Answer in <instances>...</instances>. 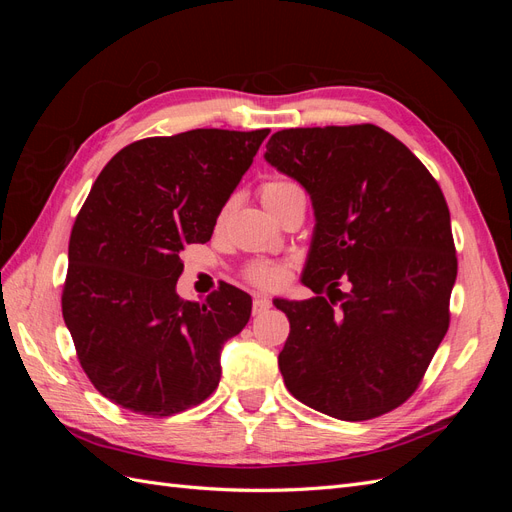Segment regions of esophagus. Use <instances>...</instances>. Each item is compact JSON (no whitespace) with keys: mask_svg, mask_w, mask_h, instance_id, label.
<instances>
[{"mask_svg":"<svg viewBox=\"0 0 512 512\" xmlns=\"http://www.w3.org/2000/svg\"><path fill=\"white\" fill-rule=\"evenodd\" d=\"M271 307V301L267 299V297H254V305H252V312H254V316H260V314H265L267 309Z\"/></svg>","mask_w":512,"mask_h":512,"instance_id":"1","label":"esophagus"}]
</instances>
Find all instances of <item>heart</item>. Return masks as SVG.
<instances>
[{
  "label": "heart",
  "mask_w": 512,
  "mask_h": 512,
  "mask_svg": "<svg viewBox=\"0 0 512 512\" xmlns=\"http://www.w3.org/2000/svg\"><path fill=\"white\" fill-rule=\"evenodd\" d=\"M292 188V183L286 181H269L262 185L260 196H262V203H267V200L275 198L277 194H282L284 190ZM247 277L262 288H273L284 280V267L282 265H275V262H262V265H254L250 271H247Z\"/></svg>",
  "instance_id": "heart-1"
}]
</instances>
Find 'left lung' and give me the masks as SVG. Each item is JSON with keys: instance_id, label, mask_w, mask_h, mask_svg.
Returning a JSON list of instances; mask_svg holds the SVG:
<instances>
[{"instance_id": "8db88e82", "label": "left lung", "mask_w": 512, "mask_h": 512, "mask_svg": "<svg viewBox=\"0 0 512 512\" xmlns=\"http://www.w3.org/2000/svg\"><path fill=\"white\" fill-rule=\"evenodd\" d=\"M265 160L303 185L316 218L301 275L316 297L273 299L290 320L277 359L286 389L339 421L391 412L416 391L451 318L457 256L440 185L371 123L280 130Z\"/></svg>"}]
</instances>
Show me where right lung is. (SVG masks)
<instances>
[{
  "label": "right lung",
  "instance_id": "1",
  "mask_svg": "<svg viewBox=\"0 0 512 512\" xmlns=\"http://www.w3.org/2000/svg\"><path fill=\"white\" fill-rule=\"evenodd\" d=\"M269 130H190L123 147L74 222L61 312L91 384L147 416L198 406L220 384V354L252 297L222 284L183 301L181 252L213 235Z\"/></svg>",
  "mask_w": 512,
  "mask_h": 512
}]
</instances>
